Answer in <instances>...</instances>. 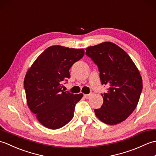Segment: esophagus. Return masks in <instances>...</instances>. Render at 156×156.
Listing matches in <instances>:
<instances>
[{
	"label": "esophagus",
	"mask_w": 156,
	"mask_h": 156,
	"mask_svg": "<svg viewBox=\"0 0 156 156\" xmlns=\"http://www.w3.org/2000/svg\"><path fill=\"white\" fill-rule=\"evenodd\" d=\"M84 98H87V99H88V98H90L91 97H92V94H84Z\"/></svg>",
	"instance_id": "34e87169"
}]
</instances>
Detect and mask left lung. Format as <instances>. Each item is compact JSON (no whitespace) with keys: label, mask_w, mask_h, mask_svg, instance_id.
<instances>
[{"label":"left lung","mask_w":156,"mask_h":156,"mask_svg":"<svg viewBox=\"0 0 156 156\" xmlns=\"http://www.w3.org/2000/svg\"><path fill=\"white\" fill-rule=\"evenodd\" d=\"M86 54L98 67L103 104L94 109L99 120L113 125L124 121L136 108L143 88L140 71L123 49L112 42H102L86 49Z\"/></svg>","instance_id":"left-lung-1"}]
</instances>
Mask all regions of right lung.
<instances>
[{
	"mask_svg": "<svg viewBox=\"0 0 156 156\" xmlns=\"http://www.w3.org/2000/svg\"><path fill=\"white\" fill-rule=\"evenodd\" d=\"M84 55V49L52 45L38 56L26 73L27 105L44 127L59 129L74 117L75 105L83 94L65 92L62 82L70 78L69 68Z\"/></svg>",
	"mask_w": 156,
	"mask_h": 156,
	"instance_id": "obj_1",
	"label": "right lung"
}]
</instances>
